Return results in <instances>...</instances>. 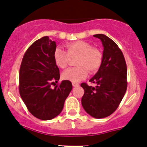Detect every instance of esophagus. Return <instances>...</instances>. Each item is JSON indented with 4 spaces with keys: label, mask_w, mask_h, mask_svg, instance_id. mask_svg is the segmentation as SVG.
I'll return each instance as SVG.
<instances>
[{
    "label": "esophagus",
    "mask_w": 147,
    "mask_h": 147,
    "mask_svg": "<svg viewBox=\"0 0 147 147\" xmlns=\"http://www.w3.org/2000/svg\"><path fill=\"white\" fill-rule=\"evenodd\" d=\"M72 85H73V87H78V86L80 85L78 83H75V82H72Z\"/></svg>",
    "instance_id": "esophagus-1"
}]
</instances>
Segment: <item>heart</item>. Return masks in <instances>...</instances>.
Segmentation results:
<instances>
[{
    "label": "heart",
    "mask_w": 147,
    "mask_h": 147,
    "mask_svg": "<svg viewBox=\"0 0 147 147\" xmlns=\"http://www.w3.org/2000/svg\"><path fill=\"white\" fill-rule=\"evenodd\" d=\"M67 53L61 47H57L54 52V60L58 67L64 69L67 66L69 56H78L76 67L69 68L62 74V78L66 80L77 82L85 78L88 74L95 73L102 63V52L88 42L78 40L66 45Z\"/></svg>",
    "instance_id": "obj_1"
}]
</instances>
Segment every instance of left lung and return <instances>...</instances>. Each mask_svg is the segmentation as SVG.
<instances>
[{
    "label": "left lung",
    "mask_w": 147,
    "mask_h": 147,
    "mask_svg": "<svg viewBox=\"0 0 147 147\" xmlns=\"http://www.w3.org/2000/svg\"><path fill=\"white\" fill-rule=\"evenodd\" d=\"M104 47L101 67L90 82L95 87L82 83L84 93L82 105L85 112L97 119L112 115L119 107L127 87V65L118 45L103 34L94 35Z\"/></svg>",
    "instance_id": "1"
}]
</instances>
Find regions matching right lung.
I'll return each mask as SVG.
<instances>
[{"mask_svg": "<svg viewBox=\"0 0 147 147\" xmlns=\"http://www.w3.org/2000/svg\"><path fill=\"white\" fill-rule=\"evenodd\" d=\"M56 43L48 36L35 41L23 56L19 73V92L28 111L36 118L50 120L60 115L72 89L70 81L60 80L54 60ZM55 83V82H54Z\"/></svg>", "mask_w": 147, "mask_h": 147, "instance_id": "right-lung-1", "label": "right lung"}]
</instances>
